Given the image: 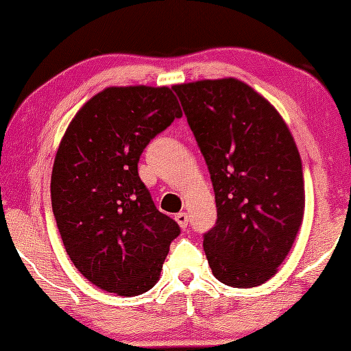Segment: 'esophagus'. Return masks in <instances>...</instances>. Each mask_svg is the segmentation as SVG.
<instances>
[{
	"label": "esophagus",
	"instance_id": "34e87169",
	"mask_svg": "<svg viewBox=\"0 0 351 351\" xmlns=\"http://www.w3.org/2000/svg\"><path fill=\"white\" fill-rule=\"evenodd\" d=\"M176 221L179 223L180 228L185 229V228L189 226V215L184 213V211H180V213L176 215Z\"/></svg>",
	"mask_w": 351,
	"mask_h": 351
}]
</instances>
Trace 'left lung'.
<instances>
[{
    "mask_svg": "<svg viewBox=\"0 0 351 351\" xmlns=\"http://www.w3.org/2000/svg\"><path fill=\"white\" fill-rule=\"evenodd\" d=\"M215 190V226L203 249L221 283L252 288L285 261L304 215L296 143L278 112L234 77L177 84Z\"/></svg>",
    "mask_w": 351,
    "mask_h": 351,
    "instance_id": "1",
    "label": "left lung"
}]
</instances>
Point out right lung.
Listing matches in <instances>:
<instances>
[{
    "instance_id": "1",
    "label": "right lung",
    "mask_w": 351,
    "mask_h": 351,
    "mask_svg": "<svg viewBox=\"0 0 351 351\" xmlns=\"http://www.w3.org/2000/svg\"><path fill=\"white\" fill-rule=\"evenodd\" d=\"M180 117L169 88H107L84 104L60 143L50 184L56 226L71 262L101 289L148 291L180 234L138 176L149 141Z\"/></svg>"
}]
</instances>
